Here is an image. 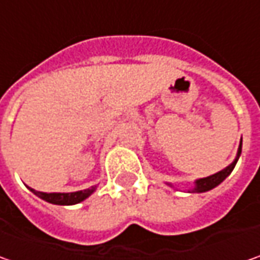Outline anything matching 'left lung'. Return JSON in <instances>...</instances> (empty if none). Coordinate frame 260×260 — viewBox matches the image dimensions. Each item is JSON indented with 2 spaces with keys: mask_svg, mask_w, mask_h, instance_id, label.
<instances>
[{
  "mask_svg": "<svg viewBox=\"0 0 260 260\" xmlns=\"http://www.w3.org/2000/svg\"><path fill=\"white\" fill-rule=\"evenodd\" d=\"M240 153H242V140H240V145H239V150H237V156H236V159L230 164V165L224 168L223 171H220V172H217L214 175H210V176H207V178H201V179H197L195 181V186L191 189V192H205V191H210V189H213L215 188L217 185H220L223 181H224L225 178L229 176V175L232 174V171L235 169L236 164H237V160H239V157H240ZM171 185V184H169Z\"/></svg>",
  "mask_w": 260,
  "mask_h": 260,
  "instance_id": "left-lung-1",
  "label": "left lung"
}]
</instances>
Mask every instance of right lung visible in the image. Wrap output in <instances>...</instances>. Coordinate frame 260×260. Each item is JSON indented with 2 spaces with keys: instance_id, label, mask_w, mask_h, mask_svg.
<instances>
[{
  "instance_id": "1",
  "label": "right lung",
  "mask_w": 260,
  "mask_h": 260,
  "mask_svg": "<svg viewBox=\"0 0 260 260\" xmlns=\"http://www.w3.org/2000/svg\"><path fill=\"white\" fill-rule=\"evenodd\" d=\"M30 191L36 194L39 198L45 200L50 204L56 205H74L79 204L81 201L86 200L89 195L92 194L95 191V186H91L88 189H84V191H76V192H40V191H36L33 188H30Z\"/></svg>"
}]
</instances>
